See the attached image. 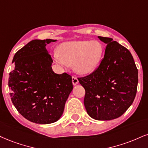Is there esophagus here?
I'll use <instances>...</instances> for the list:
<instances>
[{"label":"esophagus","mask_w":148,"mask_h":148,"mask_svg":"<svg viewBox=\"0 0 148 148\" xmlns=\"http://www.w3.org/2000/svg\"><path fill=\"white\" fill-rule=\"evenodd\" d=\"M72 82H73V85H76V84H77L78 82H79V81H78V79L77 77L73 76V77H72Z\"/></svg>","instance_id":"obj_1"}]
</instances>
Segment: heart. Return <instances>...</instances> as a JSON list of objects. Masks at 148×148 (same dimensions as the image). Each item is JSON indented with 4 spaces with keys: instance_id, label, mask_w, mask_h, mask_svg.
<instances>
[{
    "instance_id": "heart-1",
    "label": "heart",
    "mask_w": 148,
    "mask_h": 148,
    "mask_svg": "<svg viewBox=\"0 0 148 148\" xmlns=\"http://www.w3.org/2000/svg\"><path fill=\"white\" fill-rule=\"evenodd\" d=\"M60 54H54L55 61L62 66L73 64L78 73L88 74L99 66L103 58V45L97 40L69 42L62 44Z\"/></svg>"
}]
</instances>
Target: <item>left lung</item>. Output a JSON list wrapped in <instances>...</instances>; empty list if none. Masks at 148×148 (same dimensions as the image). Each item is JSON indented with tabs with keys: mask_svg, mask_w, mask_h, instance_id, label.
Wrapping results in <instances>:
<instances>
[{
	"mask_svg": "<svg viewBox=\"0 0 148 148\" xmlns=\"http://www.w3.org/2000/svg\"><path fill=\"white\" fill-rule=\"evenodd\" d=\"M99 38L107 44L104 58L94 72L78 80L85 89L84 103L89 116L106 121L121 116L132 105L138 69L128 49L112 38Z\"/></svg>",
	"mask_w": 148,
	"mask_h": 148,
	"instance_id": "8db88e82",
	"label": "left lung"
}]
</instances>
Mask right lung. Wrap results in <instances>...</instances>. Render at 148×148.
Wrapping results in <instances>:
<instances>
[{
	"instance_id": "add662e5",
	"label": "right lung",
	"mask_w": 148,
	"mask_h": 148,
	"mask_svg": "<svg viewBox=\"0 0 148 148\" xmlns=\"http://www.w3.org/2000/svg\"><path fill=\"white\" fill-rule=\"evenodd\" d=\"M56 41L34 40L18 51L12 61L14 69L8 82L11 99L21 115L36 123L57 121L73 88L71 75L52 70L46 45Z\"/></svg>"
}]
</instances>
